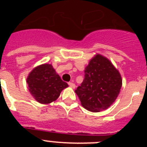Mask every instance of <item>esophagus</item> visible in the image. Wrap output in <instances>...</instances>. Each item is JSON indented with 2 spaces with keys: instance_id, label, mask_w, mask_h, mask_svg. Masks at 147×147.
Returning a JSON list of instances; mask_svg holds the SVG:
<instances>
[{
  "instance_id": "1",
  "label": "esophagus",
  "mask_w": 147,
  "mask_h": 147,
  "mask_svg": "<svg viewBox=\"0 0 147 147\" xmlns=\"http://www.w3.org/2000/svg\"><path fill=\"white\" fill-rule=\"evenodd\" d=\"M68 85H69V86L71 87V88H76V85H75L74 83L71 82H68Z\"/></svg>"
}]
</instances>
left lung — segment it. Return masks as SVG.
I'll use <instances>...</instances> for the list:
<instances>
[{
  "label": "left lung",
  "instance_id": "obj_1",
  "mask_svg": "<svg viewBox=\"0 0 147 147\" xmlns=\"http://www.w3.org/2000/svg\"><path fill=\"white\" fill-rule=\"evenodd\" d=\"M121 85L118 70L109 59L97 54L85 67V79L75 92L85 109L100 112L113 103Z\"/></svg>",
  "mask_w": 147,
  "mask_h": 147
}]
</instances>
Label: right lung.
Listing matches in <instances>:
<instances>
[{
  "instance_id": "obj_1",
  "label": "right lung",
  "mask_w": 147,
  "mask_h": 147,
  "mask_svg": "<svg viewBox=\"0 0 147 147\" xmlns=\"http://www.w3.org/2000/svg\"><path fill=\"white\" fill-rule=\"evenodd\" d=\"M27 83L31 94L41 104H49L57 99L61 91L68 86L49 64L41 65L32 70Z\"/></svg>"
}]
</instances>
